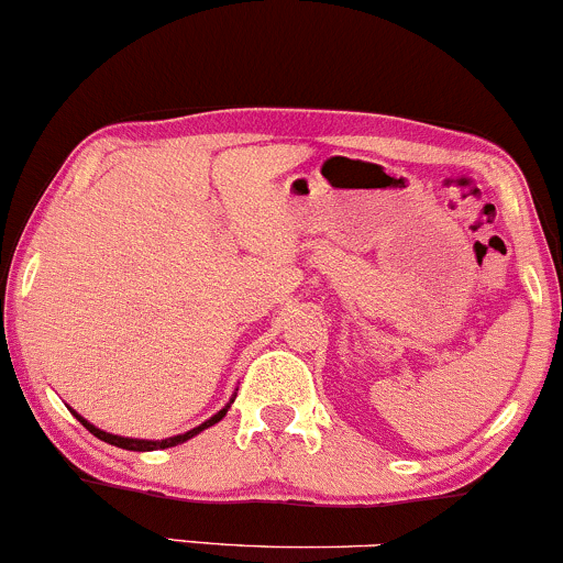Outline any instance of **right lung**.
Wrapping results in <instances>:
<instances>
[{
    "instance_id": "obj_1",
    "label": "right lung",
    "mask_w": 563,
    "mask_h": 563,
    "mask_svg": "<svg viewBox=\"0 0 563 563\" xmlns=\"http://www.w3.org/2000/svg\"><path fill=\"white\" fill-rule=\"evenodd\" d=\"M230 407V405H228ZM228 407H224V410H219L214 418H209V421L206 423H200L198 429H192V431H187V434H179V437H169V439H161V442H147V439H126V437H115V434H106V431H100V429H95L92 423H87L84 421L81 416H76L81 421V426L84 429L89 431V434H95L97 439H102V442H108V444H115V448H124V450H134V452H147V450H166V448H174V444H179V442H187V439L190 437H196L198 431H203V429H209V426H214V423H219L222 421L224 416H228Z\"/></svg>"
}]
</instances>
